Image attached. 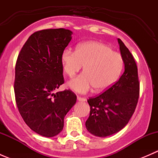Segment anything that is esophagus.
<instances>
[{
	"instance_id": "34e87169",
	"label": "esophagus",
	"mask_w": 158,
	"mask_h": 158,
	"mask_svg": "<svg viewBox=\"0 0 158 158\" xmlns=\"http://www.w3.org/2000/svg\"><path fill=\"white\" fill-rule=\"evenodd\" d=\"M77 99L79 100V102H85V100H86L85 98H83V97H80V96H77Z\"/></svg>"
}]
</instances>
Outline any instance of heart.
Wrapping results in <instances>:
<instances>
[{
    "label": "heart",
    "mask_w": 158,
    "mask_h": 158,
    "mask_svg": "<svg viewBox=\"0 0 158 158\" xmlns=\"http://www.w3.org/2000/svg\"><path fill=\"white\" fill-rule=\"evenodd\" d=\"M61 61L69 78L74 77L84 66V73L69 84L70 88L79 93H86L92 87L97 92L109 89L118 79L124 66V60L119 52L95 41L79 44L75 52L65 49Z\"/></svg>",
    "instance_id": "heart-1"
}]
</instances>
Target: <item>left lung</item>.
I'll use <instances>...</instances> for the list:
<instances>
[{"label":"left lung","mask_w":158,"mask_h":158,"mask_svg":"<svg viewBox=\"0 0 158 158\" xmlns=\"http://www.w3.org/2000/svg\"><path fill=\"white\" fill-rule=\"evenodd\" d=\"M125 72L118 81L106 92L89 98V117L87 130L98 137H107L122 130L131 118L138 104L140 92L138 67L133 56L120 39H118Z\"/></svg>","instance_id":"left-lung-1"}]
</instances>
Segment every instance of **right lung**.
Masks as SVG:
<instances>
[{
  "label": "right lung",
  "instance_id": "obj_1",
  "mask_svg": "<svg viewBox=\"0 0 158 158\" xmlns=\"http://www.w3.org/2000/svg\"><path fill=\"white\" fill-rule=\"evenodd\" d=\"M72 33L63 28L35 32L16 62L17 109L30 128L44 137L51 138L62 131L64 117L76 102V94L69 89L56 92L64 83L61 55Z\"/></svg>",
  "mask_w": 158,
  "mask_h": 158
}]
</instances>
